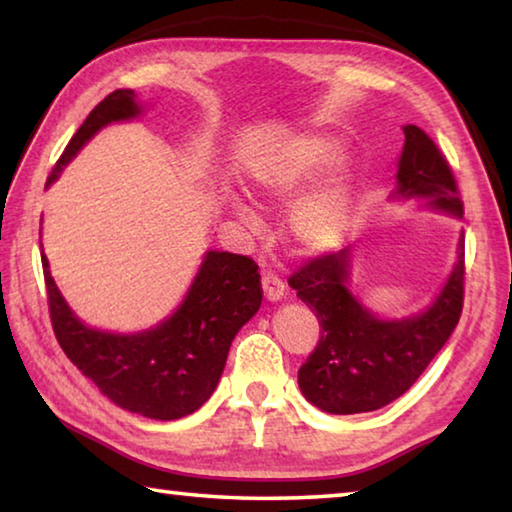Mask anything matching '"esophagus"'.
<instances>
[{"mask_svg":"<svg viewBox=\"0 0 512 512\" xmlns=\"http://www.w3.org/2000/svg\"><path fill=\"white\" fill-rule=\"evenodd\" d=\"M262 287H264V296L268 300L275 302V300H280L284 296V282L273 271L262 273Z\"/></svg>","mask_w":512,"mask_h":512,"instance_id":"esophagus-1","label":"esophagus"}]
</instances>
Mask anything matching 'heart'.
<instances>
[{"mask_svg": "<svg viewBox=\"0 0 512 512\" xmlns=\"http://www.w3.org/2000/svg\"><path fill=\"white\" fill-rule=\"evenodd\" d=\"M339 158V144L325 135H302L268 155L250 171V194L262 203H280L296 196L311 180L332 167ZM352 185L343 171L327 176L293 205L289 230L305 250H329L343 239L352 216ZM241 221L253 223V210L232 201Z\"/></svg>", "mask_w": 512, "mask_h": 512, "instance_id": "heart-1", "label": "heart"}]
</instances>
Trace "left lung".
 Returning <instances> with one entry per match:
<instances>
[{
  "instance_id": "8db88e82",
  "label": "left lung",
  "mask_w": 512,
  "mask_h": 512,
  "mask_svg": "<svg viewBox=\"0 0 512 512\" xmlns=\"http://www.w3.org/2000/svg\"><path fill=\"white\" fill-rule=\"evenodd\" d=\"M397 194L420 196L454 216H463L461 194L449 162L418 126H404ZM452 275L436 302L420 316L379 320L345 289L350 248L325 253L298 271L289 284L314 311L320 339L298 370L300 391L334 415L377 411L404 395L452 336L465 298V239Z\"/></svg>"
}]
</instances>
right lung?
Listing matches in <instances>:
<instances>
[{
  "mask_svg": "<svg viewBox=\"0 0 512 512\" xmlns=\"http://www.w3.org/2000/svg\"><path fill=\"white\" fill-rule=\"evenodd\" d=\"M137 112L133 90L110 92L69 140L47 185L99 128ZM257 268L246 255L207 253L176 314L149 332L119 336L85 327L69 311L42 253L51 327L67 359L121 409L151 420L185 418L210 400L232 339L262 305Z\"/></svg>",
  "mask_w": 512,
  "mask_h": 512,
  "instance_id": "1",
  "label": "right lung"
}]
</instances>
